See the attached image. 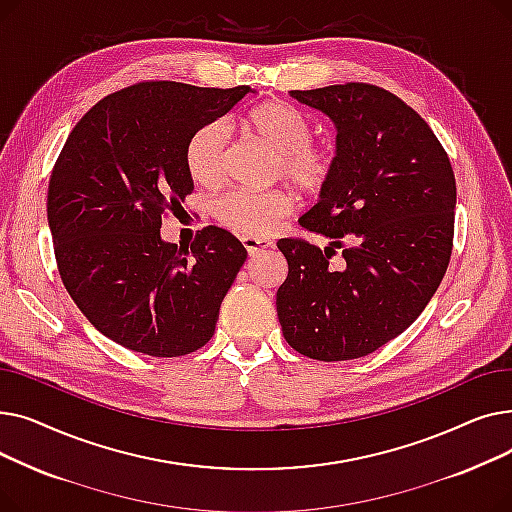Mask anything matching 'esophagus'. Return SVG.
Segmentation results:
<instances>
[{
	"label": "esophagus",
	"mask_w": 512,
	"mask_h": 512,
	"mask_svg": "<svg viewBox=\"0 0 512 512\" xmlns=\"http://www.w3.org/2000/svg\"><path fill=\"white\" fill-rule=\"evenodd\" d=\"M242 245H245V249H247V253H249L251 257H255V255H259V253L267 251V249H272V247H274V242H272L270 238L245 236V238H242Z\"/></svg>",
	"instance_id": "34e87169"
}]
</instances>
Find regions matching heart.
I'll return each instance as SVG.
<instances>
[{
    "label": "heart",
    "instance_id": "obj_1",
    "mask_svg": "<svg viewBox=\"0 0 512 512\" xmlns=\"http://www.w3.org/2000/svg\"><path fill=\"white\" fill-rule=\"evenodd\" d=\"M257 134L278 151L276 176L288 180L301 193L313 195L324 188L334 172V155L311 143L313 126L303 112L284 101H267L249 114ZM230 122L211 120L197 128L186 143V168L201 186L220 184L226 176ZM292 209L284 191H247L238 188L213 205L215 218L240 236L263 238L280 224Z\"/></svg>",
    "mask_w": 512,
    "mask_h": 512
}]
</instances>
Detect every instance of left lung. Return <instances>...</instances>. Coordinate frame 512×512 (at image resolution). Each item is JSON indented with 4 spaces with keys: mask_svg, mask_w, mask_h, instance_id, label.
Returning <instances> with one entry per match:
<instances>
[{
    "mask_svg": "<svg viewBox=\"0 0 512 512\" xmlns=\"http://www.w3.org/2000/svg\"><path fill=\"white\" fill-rule=\"evenodd\" d=\"M336 128L334 172L301 226L321 251L280 238L276 294L286 342L317 361L359 359L405 332L438 290L452 253L456 182L427 122L365 83L290 91ZM334 248L343 259L332 264Z\"/></svg>",
    "mask_w": 512,
    "mask_h": 512,
    "instance_id": "1",
    "label": "left lung"
}]
</instances>
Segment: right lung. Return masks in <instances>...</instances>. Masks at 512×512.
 Wrapping results in <instances>:
<instances>
[{"label":"right lung","instance_id":"obj_1","mask_svg":"<svg viewBox=\"0 0 512 512\" xmlns=\"http://www.w3.org/2000/svg\"><path fill=\"white\" fill-rule=\"evenodd\" d=\"M249 93L172 80L122 89L80 118L51 172L47 222L62 282L105 338L134 353L182 357L215 332L247 249L218 226L191 249L159 228L195 188L188 139Z\"/></svg>","mask_w":512,"mask_h":512}]
</instances>
